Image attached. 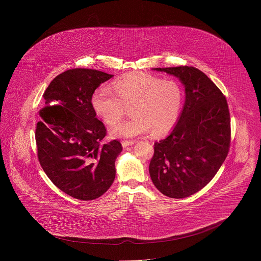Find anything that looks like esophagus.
Returning <instances> with one entry per match:
<instances>
[{"label": "esophagus", "mask_w": 261, "mask_h": 261, "mask_svg": "<svg viewBox=\"0 0 261 261\" xmlns=\"http://www.w3.org/2000/svg\"><path fill=\"white\" fill-rule=\"evenodd\" d=\"M134 141H122V147L123 148H127V147H130V146H132V145H134Z\"/></svg>", "instance_id": "1"}]
</instances>
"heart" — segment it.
<instances>
[{
	"label": "heart",
	"mask_w": 261,
	"mask_h": 261,
	"mask_svg": "<svg viewBox=\"0 0 261 261\" xmlns=\"http://www.w3.org/2000/svg\"><path fill=\"white\" fill-rule=\"evenodd\" d=\"M111 88H98L91 99L92 108L107 124H116L132 107V119L112 127V138L132 139L148 134L160 136L176 124L183 101V92L173 80L153 75H127L113 82Z\"/></svg>",
	"instance_id": "1"
}]
</instances>
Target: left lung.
<instances>
[{
  "mask_svg": "<svg viewBox=\"0 0 261 261\" xmlns=\"http://www.w3.org/2000/svg\"><path fill=\"white\" fill-rule=\"evenodd\" d=\"M152 70L177 77L185 88V102L169 135L154 143L149 175L163 195L184 199L211 182L228 154L229 109L222 92L198 68Z\"/></svg>",
  "mask_w": 261,
  "mask_h": 261,
  "instance_id": "obj_1",
  "label": "left lung"
}]
</instances>
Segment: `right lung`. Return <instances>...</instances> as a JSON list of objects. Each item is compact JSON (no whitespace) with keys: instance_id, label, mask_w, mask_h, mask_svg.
<instances>
[{"instance_id":"obj_1","label":"right lung","mask_w":261,"mask_h":261,"mask_svg":"<svg viewBox=\"0 0 261 261\" xmlns=\"http://www.w3.org/2000/svg\"><path fill=\"white\" fill-rule=\"evenodd\" d=\"M112 76L96 69H69L44 93L45 108L35 134L38 159L50 181L75 199H98L115 178L122 147L116 140L100 145L106 127L91 103L95 90Z\"/></svg>"}]
</instances>
